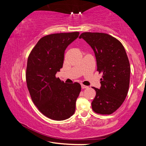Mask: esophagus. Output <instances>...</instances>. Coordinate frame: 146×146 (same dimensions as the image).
Returning <instances> with one entry per match:
<instances>
[{
    "instance_id": "34e87169",
    "label": "esophagus",
    "mask_w": 146,
    "mask_h": 146,
    "mask_svg": "<svg viewBox=\"0 0 146 146\" xmlns=\"http://www.w3.org/2000/svg\"><path fill=\"white\" fill-rule=\"evenodd\" d=\"M81 88H82V89H86V88H88V86L82 84L81 85Z\"/></svg>"
}]
</instances>
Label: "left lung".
Returning <instances> with one entry per match:
<instances>
[{
	"instance_id": "1",
	"label": "left lung",
	"mask_w": 146,
	"mask_h": 146,
	"mask_svg": "<svg viewBox=\"0 0 146 146\" xmlns=\"http://www.w3.org/2000/svg\"><path fill=\"white\" fill-rule=\"evenodd\" d=\"M83 38L95 53L97 71L102 73L100 89L93 88L96 96L91 106L94 111L110 115L120 107L127 95L130 64L122 43L110 35L85 32Z\"/></svg>"
}]
</instances>
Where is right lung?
I'll use <instances>...</instances> for the list:
<instances>
[{
  "label": "right lung",
  "mask_w": 146,
  "mask_h": 146,
  "mask_svg": "<svg viewBox=\"0 0 146 146\" xmlns=\"http://www.w3.org/2000/svg\"><path fill=\"white\" fill-rule=\"evenodd\" d=\"M78 35L79 32H73L43 36L29 55L26 77L31 99L52 120L68 119L75 111L80 84L64 83L55 75L63 66L66 49Z\"/></svg>",
  "instance_id": "right-lung-1"
}]
</instances>
